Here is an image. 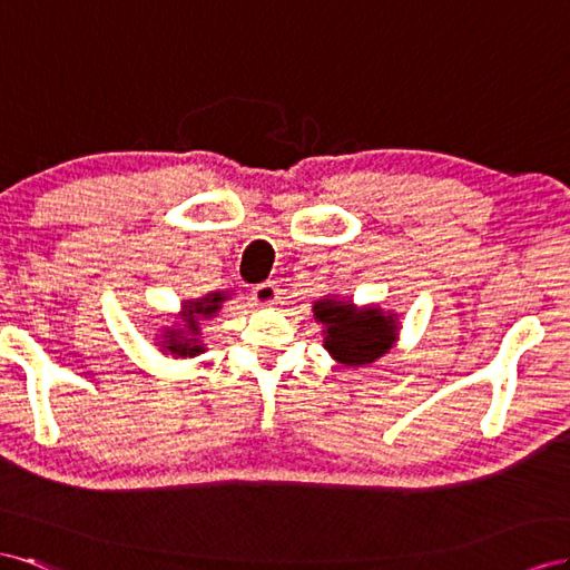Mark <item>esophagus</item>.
<instances>
[{"instance_id": "1", "label": "esophagus", "mask_w": 570, "mask_h": 570, "mask_svg": "<svg viewBox=\"0 0 570 570\" xmlns=\"http://www.w3.org/2000/svg\"><path fill=\"white\" fill-rule=\"evenodd\" d=\"M253 298L259 305H272V303H276V298H279V291H276L274 282H263V284L253 286Z\"/></svg>"}]
</instances>
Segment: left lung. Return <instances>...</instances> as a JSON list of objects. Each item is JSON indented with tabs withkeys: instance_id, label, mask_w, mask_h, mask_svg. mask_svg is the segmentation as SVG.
<instances>
[{
	"instance_id": "1",
	"label": "left lung",
	"mask_w": 570,
	"mask_h": 570,
	"mask_svg": "<svg viewBox=\"0 0 570 570\" xmlns=\"http://www.w3.org/2000/svg\"><path fill=\"white\" fill-rule=\"evenodd\" d=\"M315 320L327 324V348L338 363L344 365H367L375 363L396 341L394 317H384L382 311H361L355 313L351 303H341L324 298L315 303Z\"/></svg>"
}]
</instances>
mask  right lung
Masks as SVG:
<instances>
[{
	"instance_id": "add662e5",
	"label": "right lung",
	"mask_w": 570,
	"mask_h": 570,
	"mask_svg": "<svg viewBox=\"0 0 570 570\" xmlns=\"http://www.w3.org/2000/svg\"><path fill=\"white\" fill-rule=\"evenodd\" d=\"M226 296L222 294V291H217V294H209L207 298L203 301H193L188 307V315H186V327L190 334H198V315L203 317H213L217 311H219V303L224 301ZM169 341V351L176 353V355H198L203 351V346H198V338H186V336H178V332H171V336L167 338Z\"/></svg>"
}]
</instances>
